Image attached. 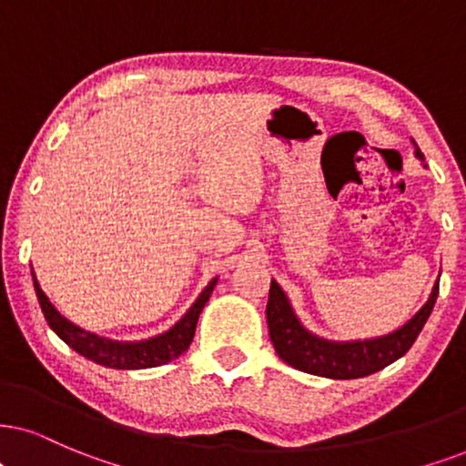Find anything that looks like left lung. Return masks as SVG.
<instances>
[{"mask_svg": "<svg viewBox=\"0 0 466 466\" xmlns=\"http://www.w3.org/2000/svg\"><path fill=\"white\" fill-rule=\"evenodd\" d=\"M413 141V139H410ZM415 146V157L420 158L423 167H428L421 150ZM439 297V279L434 281L428 301L415 311L402 327L379 335V338L365 339H327L322 335L311 333L303 325L301 318L294 311L288 294L275 279H270L268 303H267V322L268 335L273 341L275 352L281 361L301 372L325 376L335 380L363 379V376L379 372L387 365L398 361L406 350L413 346L417 335L426 325L430 311Z\"/></svg>", "mask_w": 466, "mask_h": 466, "instance_id": "1", "label": "left lung"}]
</instances>
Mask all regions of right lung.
I'll return each mask as SVG.
<instances>
[{
	"instance_id": "right-lung-1",
	"label": "right lung",
	"mask_w": 466,
	"mask_h": 466,
	"mask_svg": "<svg viewBox=\"0 0 466 466\" xmlns=\"http://www.w3.org/2000/svg\"><path fill=\"white\" fill-rule=\"evenodd\" d=\"M32 279H34V290H36L40 309L49 322V327L56 331L57 338L79 352L81 357L90 359V361L105 365V368L114 370H144V368H157V365H163L172 359H178L182 352L189 349L193 341V335H196L198 318L202 314L206 301L213 294L217 279L219 277H213L208 281V286L199 292L196 303L191 305L189 309L185 311V316L176 322L174 327H169L167 331L152 335V338L146 339H135V341H120V339H109L101 338V335L86 331V329L76 327L75 322H70L68 318H64L60 311L53 308L49 297L40 288L36 275H34L32 268Z\"/></svg>"
}]
</instances>
